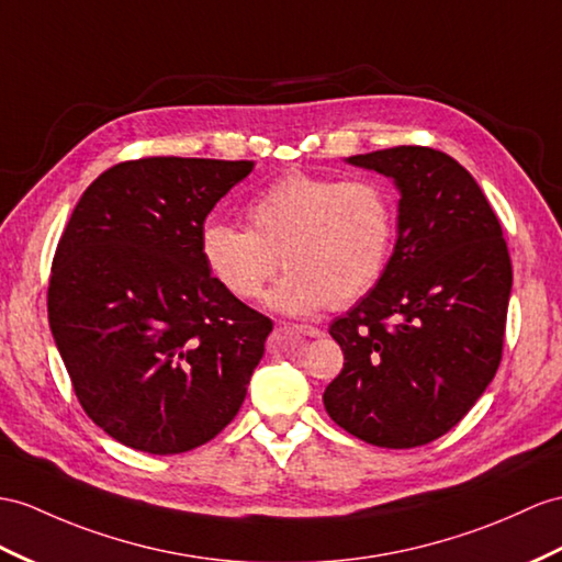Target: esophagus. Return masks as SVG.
<instances>
[{
	"label": "esophagus",
	"mask_w": 562,
	"mask_h": 562,
	"mask_svg": "<svg viewBox=\"0 0 562 562\" xmlns=\"http://www.w3.org/2000/svg\"><path fill=\"white\" fill-rule=\"evenodd\" d=\"M293 331L303 334V336H310V338H319V336H324L322 328H317V326H310V324H293Z\"/></svg>",
	"instance_id": "1"
}]
</instances>
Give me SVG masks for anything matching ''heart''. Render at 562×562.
<instances>
[{"label": "heart", "mask_w": 562, "mask_h": 562, "mask_svg": "<svg viewBox=\"0 0 562 562\" xmlns=\"http://www.w3.org/2000/svg\"><path fill=\"white\" fill-rule=\"evenodd\" d=\"M248 228L204 224V267L226 293L255 300L279 269L289 273L267 297L285 314L350 305L384 277L395 245V204L369 181L305 171L283 173L245 204Z\"/></svg>", "instance_id": "b5f03b06"}]
</instances>
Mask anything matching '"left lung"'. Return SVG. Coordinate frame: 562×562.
Segmentation results:
<instances>
[{
    "mask_svg": "<svg viewBox=\"0 0 562 562\" xmlns=\"http://www.w3.org/2000/svg\"><path fill=\"white\" fill-rule=\"evenodd\" d=\"M348 164L393 178L398 240L381 281L328 328L346 362L324 407L372 446H424L453 429L496 376L508 245L482 188L446 153L401 145Z\"/></svg>",
    "mask_w": 562,
    "mask_h": 562,
    "instance_id": "8db88e82",
    "label": "left lung"
}]
</instances>
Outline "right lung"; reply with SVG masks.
<instances>
[{
	"label": "right lung",
	"instance_id": "obj_1",
	"mask_svg": "<svg viewBox=\"0 0 562 562\" xmlns=\"http://www.w3.org/2000/svg\"><path fill=\"white\" fill-rule=\"evenodd\" d=\"M255 161L147 157L106 169L68 218L47 312L88 417L153 456L212 441L238 415L271 319L204 267V218Z\"/></svg>",
	"mask_w": 562,
	"mask_h": 562
}]
</instances>
